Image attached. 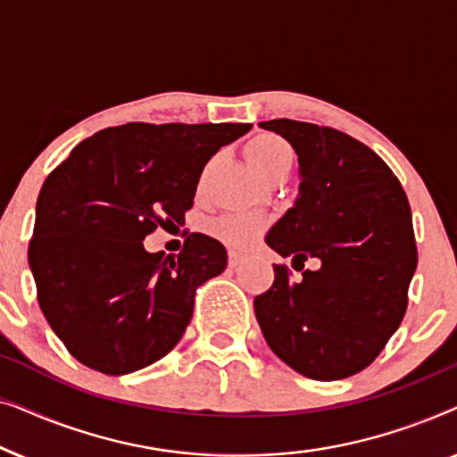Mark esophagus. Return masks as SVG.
<instances>
[{
	"label": "esophagus",
	"mask_w": 457,
	"mask_h": 457,
	"mask_svg": "<svg viewBox=\"0 0 457 457\" xmlns=\"http://www.w3.org/2000/svg\"><path fill=\"white\" fill-rule=\"evenodd\" d=\"M243 262V253L239 252H228V266L230 268H237Z\"/></svg>",
	"instance_id": "34e87169"
}]
</instances>
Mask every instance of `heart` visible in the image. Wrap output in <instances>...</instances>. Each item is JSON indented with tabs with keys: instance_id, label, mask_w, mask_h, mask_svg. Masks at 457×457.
I'll return each mask as SVG.
<instances>
[{
	"instance_id": "b5f03b06",
	"label": "heart",
	"mask_w": 457,
	"mask_h": 457,
	"mask_svg": "<svg viewBox=\"0 0 457 457\" xmlns=\"http://www.w3.org/2000/svg\"><path fill=\"white\" fill-rule=\"evenodd\" d=\"M247 160L262 179L293 164V149L277 135H258L249 141ZM266 227L264 216L253 212H230L210 224L212 235L228 245H247Z\"/></svg>"
}]
</instances>
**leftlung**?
Segmentation results:
<instances>
[{
	"instance_id": "1",
	"label": "left lung",
	"mask_w": 457,
	"mask_h": 457,
	"mask_svg": "<svg viewBox=\"0 0 457 457\" xmlns=\"http://www.w3.org/2000/svg\"><path fill=\"white\" fill-rule=\"evenodd\" d=\"M260 127L289 141L299 162L297 197L268 230V247L293 255V266L316 258L318 268L293 280L274 264L255 318L295 372L347 378L372 364L408 308L418 264L408 197L391 168L341 130L289 118Z\"/></svg>"
}]
</instances>
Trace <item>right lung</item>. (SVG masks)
Segmentation results:
<instances>
[{
  "label": "right lung",
  "instance_id": "obj_1",
  "mask_svg": "<svg viewBox=\"0 0 457 457\" xmlns=\"http://www.w3.org/2000/svg\"><path fill=\"white\" fill-rule=\"evenodd\" d=\"M252 124L110 127L79 143L37 197L29 266L49 327L93 370L120 377L170 352L195 289L227 268V249L191 233L177 258L143 239L191 210L204 166Z\"/></svg>",
  "mask_w": 457,
  "mask_h": 457
}]
</instances>
